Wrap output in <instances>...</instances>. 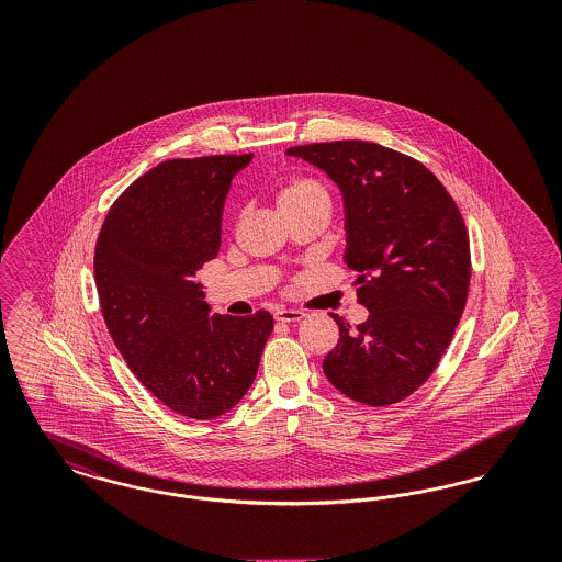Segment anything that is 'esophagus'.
Here are the masks:
<instances>
[{"label": "esophagus", "instance_id": "1", "mask_svg": "<svg viewBox=\"0 0 562 562\" xmlns=\"http://www.w3.org/2000/svg\"><path fill=\"white\" fill-rule=\"evenodd\" d=\"M301 318H305V312H301V310H278L276 312V321L299 322Z\"/></svg>", "mask_w": 562, "mask_h": 562}]
</instances>
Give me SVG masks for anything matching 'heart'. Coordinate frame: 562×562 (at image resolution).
<instances>
[{"label": "heart", "mask_w": 562, "mask_h": 562, "mask_svg": "<svg viewBox=\"0 0 562 562\" xmlns=\"http://www.w3.org/2000/svg\"><path fill=\"white\" fill-rule=\"evenodd\" d=\"M276 202L284 216L301 211H324L330 214L333 191L318 177L299 175L280 186L276 193Z\"/></svg>", "instance_id": "heart-1"}]
</instances>
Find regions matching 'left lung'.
Here are the masks:
<instances>
[{"label": "left lung", "mask_w": 562, "mask_h": 562, "mask_svg": "<svg viewBox=\"0 0 562 562\" xmlns=\"http://www.w3.org/2000/svg\"><path fill=\"white\" fill-rule=\"evenodd\" d=\"M346 198V263L358 271V303L369 321L339 324L322 369L351 401L390 406L436 371L461 321L470 238L453 195L424 164L369 140L291 147Z\"/></svg>", "instance_id": "left-lung-1"}]
</instances>
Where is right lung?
Listing matches in <instances>:
<instances>
[{
  "instance_id": "1",
  "label": "right lung",
  "mask_w": 562,
  "mask_h": 562,
  "mask_svg": "<svg viewBox=\"0 0 562 562\" xmlns=\"http://www.w3.org/2000/svg\"><path fill=\"white\" fill-rule=\"evenodd\" d=\"M252 158L166 160L109 209L94 248V282L109 335L134 376L170 411L214 419L252 385L273 318L209 316L198 269L221 246V213Z\"/></svg>"
}]
</instances>
